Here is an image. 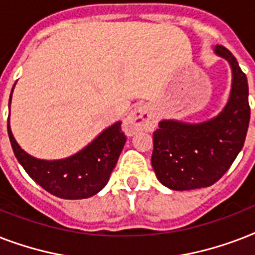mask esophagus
<instances>
[{"label": "esophagus", "mask_w": 255, "mask_h": 255, "mask_svg": "<svg viewBox=\"0 0 255 255\" xmlns=\"http://www.w3.org/2000/svg\"><path fill=\"white\" fill-rule=\"evenodd\" d=\"M155 115L152 114L148 106L139 104L124 119L123 129L127 133L132 135V133L141 131V129H152V128L155 127Z\"/></svg>", "instance_id": "1"}]
</instances>
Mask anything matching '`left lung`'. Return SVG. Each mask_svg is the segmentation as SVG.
Here are the masks:
<instances>
[{
	"label": "left lung",
	"mask_w": 255,
	"mask_h": 255,
	"mask_svg": "<svg viewBox=\"0 0 255 255\" xmlns=\"http://www.w3.org/2000/svg\"><path fill=\"white\" fill-rule=\"evenodd\" d=\"M214 51L229 62L233 74L225 108L204 123L163 120L153 132L152 167L159 181L173 190L213 185L226 173L245 143L250 120L248 78L226 47L216 46Z\"/></svg>",
	"instance_id": "left-lung-1"
}]
</instances>
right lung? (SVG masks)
Masks as SVG:
<instances>
[{"label": "right lung", "mask_w": 255, "mask_h": 255, "mask_svg": "<svg viewBox=\"0 0 255 255\" xmlns=\"http://www.w3.org/2000/svg\"><path fill=\"white\" fill-rule=\"evenodd\" d=\"M7 133L14 155L30 177L49 193L67 200L91 197L103 189L127 140L122 131V122H116L75 155L47 161L35 159L18 145L9 120Z\"/></svg>", "instance_id": "1"}]
</instances>
